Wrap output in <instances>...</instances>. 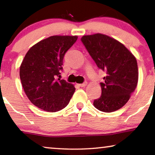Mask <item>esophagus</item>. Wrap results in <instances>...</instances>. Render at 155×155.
<instances>
[{"instance_id":"34e87169","label":"esophagus","mask_w":155,"mask_h":155,"mask_svg":"<svg viewBox=\"0 0 155 155\" xmlns=\"http://www.w3.org/2000/svg\"><path fill=\"white\" fill-rule=\"evenodd\" d=\"M78 86H80V87H84L87 85V82H84L83 84H78Z\"/></svg>"}]
</instances>
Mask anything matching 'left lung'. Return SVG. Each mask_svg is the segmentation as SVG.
Masks as SVG:
<instances>
[{"label":"left lung","instance_id":"1","mask_svg":"<svg viewBox=\"0 0 155 155\" xmlns=\"http://www.w3.org/2000/svg\"><path fill=\"white\" fill-rule=\"evenodd\" d=\"M81 41L99 69L105 71L102 94L93 105L104 112L121 108L138 84V69L134 55L114 38L102 34L84 36Z\"/></svg>","mask_w":155,"mask_h":155}]
</instances>
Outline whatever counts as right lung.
I'll list each match as a JSON object with an SVG mask.
<instances>
[{
    "mask_svg": "<svg viewBox=\"0 0 155 155\" xmlns=\"http://www.w3.org/2000/svg\"><path fill=\"white\" fill-rule=\"evenodd\" d=\"M77 36H53L41 41L29 50L20 66L24 91L37 107L50 112L64 108L75 88L60 77L63 59L77 41Z\"/></svg>",
    "mask_w": 155,
    "mask_h": 155,
    "instance_id": "1",
    "label": "right lung"
}]
</instances>
